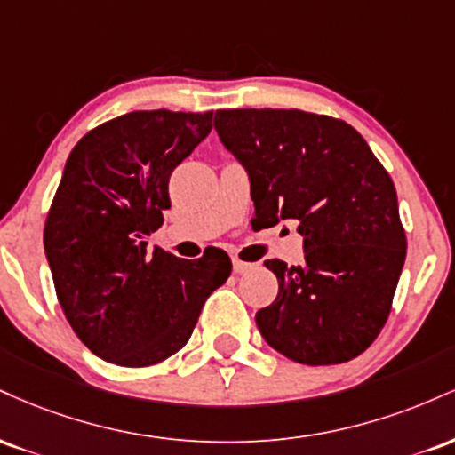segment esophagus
I'll list each match as a JSON object with an SVG mask.
<instances>
[{
    "mask_svg": "<svg viewBox=\"0 0 455 455\" xmlns=\"http://www.w3.org/2000/svg\"><path fill=\"white\" fill-rule=\"evenodd\" d=\"M254 265L252 263H243V260H239V259H233V271L235 274H245V271H250L252 269Z\"/></svg>",
    "mask_w": 455,
    "mask_h": 455,
    "instance_id": "34e87169",
    "label": "esophagus"
}]
</instances>
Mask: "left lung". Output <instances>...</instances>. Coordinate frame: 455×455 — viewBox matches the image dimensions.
<instances>
[{
  "label": "left lung",
  "mask_w": 455,
  "mask_h": 455,
  "mask_svg": "<svg viewBox=\"0 0 455 455\" xmlns=\"http://www.w3.org/2000/svg\"><path fill=\"white\" fill-rule=\"evenodd\" d=\"M250 177L259 227L299 222L304 263L265 260L280 291L257 312L271 348L307 365L362 355L389 316L406 257L394 181L357 130L297 108L213 117Z\"/></svg>",
  "instance_id": "1"
}]
</instances>
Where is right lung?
Wrapping results in <instances>:
<instances>
[{
    "label": "right lung",
    "mask_w": 455,
    "mask_h": 455,
    "mask_svg": "<svg viewBox=\"0 0 455 455\" xmlns=\"http://www.w3.org/2000/svg\"><path fill=\"white\" fill-rule=\"evenodd\" d=\"M212 132V113L134 111L87 132L68 156L44 224L57 299L78 340L126 368L158 363L190 340L231 259L198 260L148 237L169 210V177Z\"/></svg>",
    "instance_id": "right-lung-1"
}]
</instances>
